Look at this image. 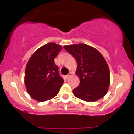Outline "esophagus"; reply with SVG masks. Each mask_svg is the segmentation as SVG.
Returning a JSON list of instances; mask_svg holds the SVG:
<instances>
[{
	"label": "esophagus",
	"mask_w": 134,
	"mask_h": 134,
	"mask_svg": "<svg viewBox=\"0 0 134 134\" xmlns=\"http://www.w3.org/2000/svg\"><path fill=\"white\" fill-rule=\"evenodd\" d=\"M72 76V72H69V73L68 74V75H67V78H70Z\"/></svg>",
	"instance_id": "obj_1"
}]
</instances>
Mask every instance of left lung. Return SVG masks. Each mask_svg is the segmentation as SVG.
I'll return each mask as SVG.
<instances>
[{
  "label": "left lung",
  "mask_w": 134,
  "mask_h": 134,
  "mask_svg": "<svg viewBox=\"0 0 134 134\" xmlns=\"http://www.w3.org/2000/svg\"><path fill=\"white\" fill-rule=\"evenodd\" d=\"M64 48L76 59V71L79 77V86L73 94L87 102L96 101L107 93L110 83V72L107 61L95 48L79 43L65 45Z\"/></svg>",
  "instance_id": "obj_1"
}]
</instances>
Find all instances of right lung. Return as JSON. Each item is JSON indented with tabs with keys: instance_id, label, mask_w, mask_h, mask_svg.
Listing matches in <instances>:
<instances>
[{
	"instance_id": "add662e5",
	"label": "right lung",
	"mask_w": 134,
	"mask_h": 134,
	"mask_svg": "<svg viewBox=\"0 0 134 134\" xmlns=\"http://www.w3.org/2000/svg\"><path fill=\"white\" fill-rule=\"evenodd\" d=\"M61 49V45L48 43L36 50L29 59L24 84L27 93L35 100L42 102L52 99L64 82L54 62Z\"/></svg>"
}]
</instances>
